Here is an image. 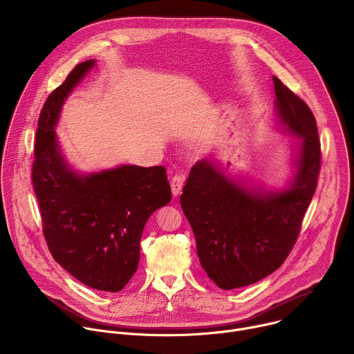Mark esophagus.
Listing matches in <instances>:
<instances>
[{"label":"esophagus","instance_id":"esophagus-1","mask_svg":"<svg viewBox=\"0 0 354 354\" xmlns=\"http://www.w3.org/2000/svg\"><path fill=\"white\" fill-rule=\"evenodd\" d=\"M183 183H185V176L183 175L176 174V175L172 176V179H171V189H172V194L175 197H178L182 193Z\"/></svg>","mask_w":354,"mask_h":354}]
</instances>
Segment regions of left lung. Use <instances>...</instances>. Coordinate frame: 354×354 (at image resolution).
<instances>
[{
	"mask_svg": "<svg viewBox=\"0 0 354 354\" xmlns=\"http://www.w3.org/2000/svg\"><path fill=\"white\" fill-rule=\"evenodd\" d=\"M273 82L280 122L302 138L290 187L279 193L246 190L213 161L201 160L180 194L200 265L223 290L254 284L283 265L318 185L322 156L315 116L277 77Z\"/></svg>",
	"mask_w": 354,
	"mask_h": 354,
	"instance_id": "8db88e82",
	"label": "left lung"
}]
</instances>
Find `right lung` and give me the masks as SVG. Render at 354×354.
Listing matches in <instances>:
<instances>
[{
	"mask_svg": "<svg viewBox=\"0 0 354 354\" xmlns=\"http://www.w3.org/2000/svg\"><path fill=\"white\" fill-rule=\"evenodd\" d=\"M93 60L80 63L48 95L35 140L32 183L55 261L88 287L116 292L138 268L144 225L171 201L164 167L122 165L80 176L67 168L55 127L66 97Z\"/></svg>",
	"mask_w": 354,
	"mask_h": 354,
	"instance_id": "obj_1",
	"label": "right lung"
}]
</instances>
